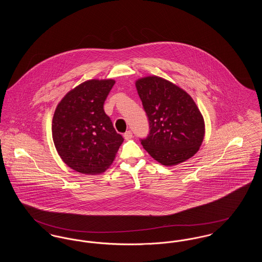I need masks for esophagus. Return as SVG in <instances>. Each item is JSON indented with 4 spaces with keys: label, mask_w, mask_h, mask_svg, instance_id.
Segmentation results:
<instances>
[{
    "label": "esophagus",
    "mask_w": 262,
    "mask_h": 262,
    "mask_svg": "<svg viewBox=\"0 0 262 262\" xmlns=\"http://www.w3.org/2000/svg\"><path fill=\"white\" fill-rule=\"evenodd\" d=\"M124 137H125V140H128V139H130V138L133 137V133H132L130 130H127V132H125V135H124Z\"/></svg>",
    "instance_id": "obj_1"
}]
</instances>
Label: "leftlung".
Wrapping results in <instances>:
<instances>
[{
    "mask_svg": "<svg viewBox=\"0 0 262 262\" xmlns=\"http://www.w3.org/2000/svg\"><path fill=\"white\" fill-rule=\"evenodd\" d=\"M136 86L149 122V135L141 139L143 148L165 166L192 157L205 134L203 117L193 99L156 75L137 79Z\"/></svg>",
    "mask_w": 262,
    "mask_h": 262,
    "instance_id": "obj_1",
    "label": "left lung"
}]
</instances>
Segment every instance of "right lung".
Returning <instances> with one entry per match:
<instances>
[{
    "mask_svg": "<svg viewBox=\"0 0 262 262\" xmlns=\"http://www.w3.org/2000/svg\"><path fill=\"white\" fill-rule=\"evenodd\" d=\"M114 84V79L84 81L64 95L54 113L55 147L62 161L78 173L105 172L124 141L103 109Z\"/></svg>",
    "mask_w": 262,
    "mask_h": 262,
    "instance_id": "add662e5",
    "label": "right lung"
}]
</instances>
